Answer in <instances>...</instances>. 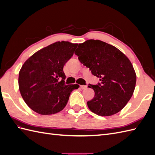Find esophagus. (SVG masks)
I'll return each mask as SVG.
<instances>
[{
	"label": "esophagus",
	"instance_id": "obj_1",
	"mask_svg": "<svg viewBox=\"0 0 155 155\" xmlns=\"http://www.w3.org/2000/svg\"><path fill=\"white\" fill-rule=\"evenodd\" d=\"M80 88L81 89H85V88H87V86H86V85H80Z\"/></svg>",
	"mask_w": 155,
	"mask_h": 155
}]
</instances>
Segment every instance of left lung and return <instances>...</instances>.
Returning <instances> with one entry per match:
<instances>
[{
  "instance_id": "obj_1",
  "label": "left lung",
  "mask_w": 155,
  "mask_h": 155,
  "mask_svg": "<svg viewBox=\"0 0 155 155\" xmlns=\"http://www.w3.org/2000/svg\"><path fill=\"white\" fill-rule=\"evenodd\" d=\"M75 54L94 76L100 78L98 85L88 86L95 92L93 99L87 101L88 109L101 116L114 115L124 109L137 82L129 58L115 46L94 39L79 44Z\"/></svg>"
}]
</instances>
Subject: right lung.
<instances>
[{"instance_id": "obj_1", "label": "right lung", "mask_w": 155, "mask_h": 155, "mask_svg": "<svg viewBox=\"0 0 155 155\" xmlns=\"http://www.w3.org/2000/svg\"><path fill=\"white\" fill-rule=\"evenodd\" d=\"M77 43L58 41L39 50L28 59L18 74L22 97L31 110L41 115L61 111L78 84L65 85L64 64L71 58ZM60 78L62 80L59 82Z\"/></svg>"}]
</instances>
